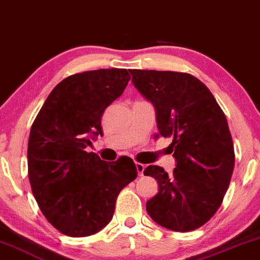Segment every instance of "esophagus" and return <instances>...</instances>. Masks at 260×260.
I'll use <instances>...</instances> for the list:
<instances>
[{"instance_id": "34e87169", "label": "esophagus", "mask_w": 260, "mask_h": 260, "mask_svg": "<svg viewBox=\"0 0 260 260\" xmlns=\"http://www.w3.org/2000/svg\"><path fill=\"white\" fill-rule=\"evenodd\" d=\"M136 169H137L138 176H143V173H144V169H145L144 165H142V163H136Z\"/></svg>"}]
</instances>
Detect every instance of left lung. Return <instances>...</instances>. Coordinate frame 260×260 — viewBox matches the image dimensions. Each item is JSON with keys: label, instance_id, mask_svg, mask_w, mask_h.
<instances>
[{"label": "left lung", "instance_id": "8db88e82", "mask_svg": "<svg viewBox=\"0 0 260 260\" xmlns=\"http://www.w3.org/2000/svg\"><path fill=\"white\" fill-rule=\"evenodd\" d=\"M133 84L155 108L161 136H173L176 167L172 175L149 166L144 175L158 183L147 212L176 232L197 230L221 205L234 168L229 124L214 95L198 78L170 71L131 70Z\"/></svg>", "mask_w": 260, "mask_h": 260}]
</instances>
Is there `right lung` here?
I'll use <instances>...</instances> for the list:
<instances>
[{"label":"right lung","instance_id":"add662e5","mask_svg":"<svg viewBox=\"0 0 260 260\" xmlns=\"http://www.w3.org/2000/svg\"><path fill=\"white\" fill-rule=\"evenodd\" d=\"M130 80L125 69L67 77L46 99L28 141V176L41 212L69 237L97 233L111 221L119 191L137 176L126 156L106 162L85 149L102 135L105 109Z\"/></svg>","mask_w":260,"mask_h":260}]
</instances>
